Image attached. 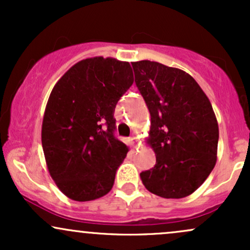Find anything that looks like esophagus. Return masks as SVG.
Masks as SVG:
<instances>
[{
    "label": "esophagus",
    "mask_w": 250,
    "mask_h": 250,
    "mask_svg": "<svg viewBox=\"0 0 250 250\" xmlns=\"http://www.w3.org/2000/svg\"><path fill=\"white\" fill-rule=\"evenodd\" d=\"M130 142H131V145H133V146H136V145H137V142H139V141H137L136 137H135V136H131V137H130Z\"/></svg>",
    "instance_id": "1"
}]
</instances>
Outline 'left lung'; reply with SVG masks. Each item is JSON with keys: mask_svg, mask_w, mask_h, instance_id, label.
Instances as JSON below:
<instances>
[{"mask_svg": "<svg viewBox=\"0 0 250 250\" xmlns=\"http://www.w3.org/2000/svg\"><path fill=\"white\" fill-rule=\"evenodd\" d=\"M151 119L148 143L156 165L140 174L150 193L182 199L205 182L216 163L219 125L211 103L186 71L159 62L131 63Z\"/></svg>", "mask_w": 250, "mask_h": 250, "instance_id": "8db88e82", "label": "left lung"}]
</instances>
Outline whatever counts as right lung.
I'll use <instances>...</instances> for the list:
<instances>
[{
  "label": "right lung",
  "mask_w": 250,
  "mask_h": 250,
  "mask_svg": "<svg viewBox=\"0 0 250 250\" xmlns=\"http://www.w3.org/2000/svg\"><path fill=\"white\" fill-rule=\"evenodd\" d=\"M134 82L128 62L93 57L63 75L45 107L42 147L50 176L71 200H96L113 188L128 147L115 137V107Z\"/></svg>",
  "instance_id": "1"
}]
</instances>
